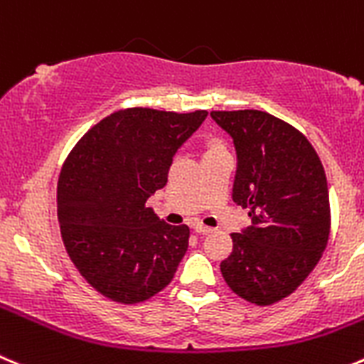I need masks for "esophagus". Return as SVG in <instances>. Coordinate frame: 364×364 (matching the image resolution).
Instances as JSON below:
<instances>
[{"mask_svg":"<svg viewBox=\"0 0 364 364\" xmlns=\"http://www.w3.org/2000/svg\"><path fill=\"white\" fill-rule=\"evenodd\" d=\"M195 232H196V234H210V232H213V228L205 227V225H202V223H198V225H195Z\"/></svg>","mask_w":364,"mask_h":364,"instance_id":"1","label":"esophagus"}]
</instances>
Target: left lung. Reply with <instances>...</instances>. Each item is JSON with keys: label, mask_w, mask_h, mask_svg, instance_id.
<instances>
[{"label": "left lung", "mask_w": 364, "mask_h": 364, "mask_svg": "<svg viewBox=\"0 0 364 364\" xmlns=\"http://www.w3.org/2000/svg\"><path fill=\"white\" fill-rule=\"evenodd\" d=\"M232 137L237 169L232 200L252 225L232 234L221 261L228 288L255 306L291 295L320 261L331 232L328 188L304 134L262 110H213Z\"/></svg>", "instance_id": "1"}]
</instances>
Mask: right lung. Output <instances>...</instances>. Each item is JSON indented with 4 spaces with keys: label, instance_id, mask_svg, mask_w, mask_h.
Wrapping results in <instances>:
<instances>
[{
    "label": "right lung",
    "instance_id": "1",
    "mask_svg": "<svg viewBox=\"0 0 364 364\" xmlns=\"http://www.w3.org/2000/svg\"><path fill=\"white\" fill-rule=\"evenodd\" d=\"M207 117L117 110L82 137L62 166L57 216L69 259L98 293L144 302L171 282L188 252V225H168L146 200L168 182L173 157Z\"/></svg>",
    "mask_w": 364,
    "mask_h": 364
}]
</instances>
